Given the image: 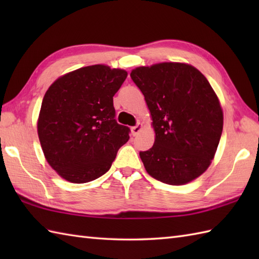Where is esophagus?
I'll use <instances>...</instances> for the list:
<instances>
[{
    "label": "esophagus",
    "instance_id": "34e87169",
    "mask_svg": "<svg viewBox=\"0 0 259 259\" xmlns=\"http://www.w3.org/2000/svg\"><path fill=\"white\" fill-rule=\"evenodd\" d=\"M141 129H142V124L141 123H137L136 125L133 126V128H131V133H133L134 136H137V135L140 133Z\"/></svg>",
    "mask_w": 259,
    "mask_h": 259
}]
</instances>
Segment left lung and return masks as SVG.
Returning a JSON list of instances; mask_svg holds the SVG:
<instances>
[{"instance_id": "left-lung-1", "label": "left lung", "mask_w": 259, "mask_h": 259, "mask_svg": "<svg viewBox=\"0 0 259 259\" xmlns=\"http://www.w3.org/2000/svg\"><path fill=\"white\" fill-rule=\"evenodd\" d=\"M145 96L155 144L140 158L147 172L168 185H184L210 164L223 133V110L203 74L184 63H159L131 71Z\"/></svg>"}]
</instances>
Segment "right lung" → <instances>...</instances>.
I'll list each match as a JSON object with an SVG mask.
<instances>
[{"instance_id":"add662e5","label":"right lung","mask_w":259,"mask_h":259,"mask_svg":"<svg viewBox=\"0 0 259 259\" xmlns=\"http://www.w3.org/2000/svg\"><path fill=\"white\" fill-rule=\"evenodd\" d=\"M128 73L90 65L65 74L49 88L37 134L49 164L70 183L83 184L106 174L130 129L115 120L113 96Z\"/></svg>"}]
</instances>
